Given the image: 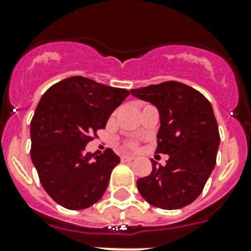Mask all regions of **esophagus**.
Instances as JSON below:
<instances>
[{"label": "esophagus", "instance_id": "obj_1", "mask_svg": "<svg viewBox=\"0 0 251 251\" xmlns=\"http://www.w3.org/2000/svg\"><path fill=\"white\" fill-rule=\"evenodd\" d=\"M131 160H134V157L130 156V155H122L121 156V161H124V163H127V161Z\"/></svg>", "mask_w": 251, "mask_h": 251}]
</instances>
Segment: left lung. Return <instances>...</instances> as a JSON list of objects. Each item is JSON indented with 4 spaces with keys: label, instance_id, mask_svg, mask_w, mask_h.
Wrapping results in <instances>:
<instances>
[{
    "label": "left lung",
    "instance_id": "1",
    "mask_svg": "<svg viewBox=\"0 0 251 251\" xmlns=\"http://www.w3.org/2000/svg\"><path fill=\"white\" fill-rule=\"evenodd\" d=\"M159 110L157 153L167 164L152 160V172L137 181L143 198L155 207L177 210L198 198L214 171L220 135L214 109L199 91L168 80L130 90Z\"/></svg>",
    "mask_w": 251,
    "mask_h": 251
}]
</instances>
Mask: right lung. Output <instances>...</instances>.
I'll list each match as a JSON object with an SVG mask.
<instances>
[{
    "label": "right lung",
    "instance_id": "1",
    "mask_svg": "<svg viewBox=\"0 0 251 251\" xmlns=\"http://www.w3.org/2000/svg\"><path fill=\"white\" fill-rule=\"evenodd\" d=\"M129 95L125 88L70 76L41 96L29 129L31 160L44 190L60 206L84 210L105 193L120 157L110 149L87 152L86 146Z\"/></svg>",
    "mask_w": 251,
    "mask_h": 251
}]
</instances>
